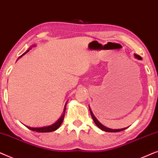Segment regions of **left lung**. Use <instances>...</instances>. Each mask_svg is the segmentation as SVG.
<instances>
[{
	"mask_svg": "<svg viewBox=\"0 0 158 158\" xmlns=\"http://www.w3.org/2000/svg\"><path fill=\"white\" fill-rule=\"evenodd\" d=\"M134 56H135L136 58H137V59H139V60L142 59V58H141L139 56H138V55L134 54ZM89 111H90V113H91L92 118V119H93L94 123H95V124H96L97 126H98V127L100 128V129H102V131H107V132H118V131H123V130H124V129H127V128H123V129H109V128L105 127V126H103V125L102 124V123L99 122L98 120L96 118H95V116H94V115L93 113H92V111L91 109H90V108H89ZM127 128H128V127H127Z\"/></svg>",
	"mask_w": 158,
	"mask_h": 158,
	"instance_id": "left-lung-1",
	"label": "left lung"
}]
</instances>
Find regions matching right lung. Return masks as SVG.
I'll return each mask as SVG.
<instances>
[{
  "label": "right lung",
  "mask_w": 158,
  "mask_h": 158,
  "mask_svg": "<svg viewBox=\"0 0 158 158\" xmlns=\"http://www.w3.org/2000/svg\"><path fill=\"white\" fill-rule=\"evenodd\" d=\"M35 45H32V47H35ZM29 49H28L27 50L26 52H24V53H23L22 56H20L19 58H20L21 57H22L24 55H25L27 53V52H29ZM67 102H68V101L66 102V104H65V106H64V112H63L61 116L60 117V118L56 122V123H54L52 125H50V126H48V127H37V128H33V127H27V126H26V127L28 128L29 129L31 130V131H37V132H42V133H45V132H51V131H56V129H58V128L60 127V126L61 125V123H63V121H64V116H65V113H66V105H67Z\"/></svg>",
  "instance_id": "add662e5"
}]
</instances>
